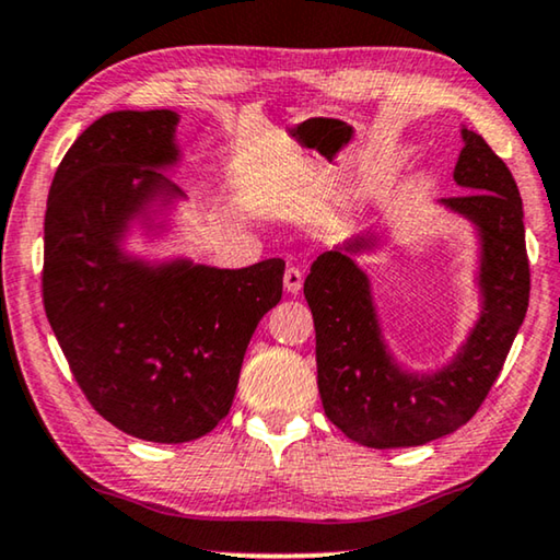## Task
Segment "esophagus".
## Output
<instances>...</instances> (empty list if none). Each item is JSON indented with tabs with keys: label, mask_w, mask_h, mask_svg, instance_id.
I'll return each mask as SVG.
<instances>
[{
	"label": "esophagus",
	"mask_w": 560,
	"mask_h": 560,
	"mask_svg": "<svg viewBox=\"0 0 560 560\" xmlns=\"http://www.w3.org/2000/svg\"><path fill=\"white\" fill-rule=\"evenodd\" d=\"M282 282H285V290L290 295H298L300 288H303V270L295 265H290L285 275H282Z\"/></svg>",
	"instance_id": "34e87169"
}]
</instances>
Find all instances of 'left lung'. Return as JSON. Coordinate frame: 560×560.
<instances>
[{"label": "left lung", "mask_w": 560, "mask_h": 560, "mask_svg": "<svg viewBox=\"0 0 560 560\" xmlns=\"http://www.w3.org/2000/svg\"><path fill=\"white\" fill-rule=\"evenodd\" d=\"M462 141L455 182L467 191L440 205L472 222L480 237V315L444 366L407 371L388 351L371 280L355 262V255L378 247L376 232L363 230L318 255L305 278L323 409L363 447H419L467 424L495 384L528 311L521 191L480 133L462 128Z\"/></svg>", "instance_id": "left-lung-1"}]
</instances>
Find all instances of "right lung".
I'll return each mask as SVG.
<instances>
[{"label": "right lung", "instance_id": "obj_1", "mask_svg": "<svg viewBox=\"0 0 560 560\" xmlns=\"http://www.w3.org/2000/svg\"><path fill=\"white\" fill-rule=\"evenodd\" d=\"M179 113L113 110L60 161L45 212L43 300L72 376L120 432L182 444L220 424L262 315L280 303V257L242 270L126 253L133 224L184 199Z\"/></svg>", "mask_w": 560, "mask_h": 560}]
</instances>
